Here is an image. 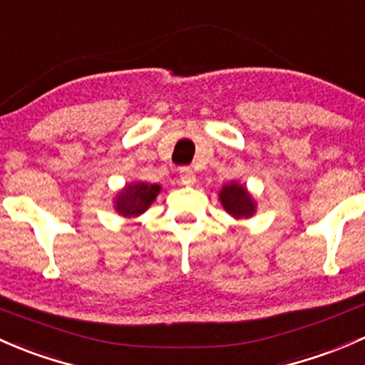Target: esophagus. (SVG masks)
I'll return each instance as SVG.
<instances>
[{
  "label": "esophagus",
  "mask_w": 365,
  "mask_h": 365,
  "mask_svg": "<svg viewBox=\"0 0 365 365\" xmlns=\"http://www.w3.org/2000/svg\"><path fill=\"white\" fill-rule=\"evenodd\" d=\"M180 182H182L183 185H194L195 182L194 171L190 170V168H182V170H180Z\"/></svg>",
  "instance_id": "obj_1"
}]
</instances>
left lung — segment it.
Here are the masks:
<instances>
[{
  "label": "left lung",
  "instance_id": "1",
  "mask_svg": "<svg viewBox=\"0 0 365 365\" xmlns=\"http://www.w3.org/2000/svg\"><path fill=\"white\" fill-rule=\"evenodd\" d=\"M220 201L224 205V208L227 210L232 217H250L255 210L250 194L247 192V189L237 183H231V185H225L220 190Z\"/></svg>",
  "mask_w": 365,
  "mask_h": 365
}]
</instances>
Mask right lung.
Wrapping results in <instances>:
<instances>
[{
	"label": "right lung",
	"mask_w": 365,
	"mask_h": 365,
	"mask_svg": "<svg viewBox=\"0 0 365 365\" xmlns=\"http://www.w3.org/2000/svg\"><path fill=\"white\" fill-rule=\"evenodd\" d=\"M159 190L160 187L155 185V183H134V185H128L118 194L117 201H115V208L124 217H134V215L143 213L152 205Z\"/></svg>",
	"instance_id": "right-lung-1"
}]
</instances>
